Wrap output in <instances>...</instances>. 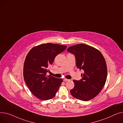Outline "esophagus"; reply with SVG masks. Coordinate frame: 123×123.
Here are the masks:
<instances>
[{
    "instance_id": "1",
    "label": "esophagus",
    "mask_w": 123,
    "mask_h": 123,
    "mask_svg": "<svg viewBox=\"0 0 123 123\" xmlns=\"http://www.w3.org/2000/svg\"><path fill=\"white\" fill-rule=\"evenodd\" d=\"M63 81H65V82H67V81H69V79H66V78H64V79H63Z\"/></svg>"
}]
</instances>
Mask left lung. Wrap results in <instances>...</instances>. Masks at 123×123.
Instances as JSON below:
<instances>
[{
    "label": "left lung",
    "mask_w": 123,
    "mask_h": 123,
    "mask_svg": "<svg viewBox=\"0 0 123 123\" xmlns=\"http://www.w3.org/2000/svg\"><path fill=\"white\" fill-rule=\"evenodd\" d=\"M67 51L75 55L77 68L84 73L80 80H73L70 93L75 98L87 101L97 96L107 80V68L104 57L97 49L84 44L71 46Z\"/></svg>",
    "instance_id": "1"
}]
</instances>
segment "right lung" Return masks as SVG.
I'll return each instance as SVG.
<instances>
[{
	"label": "right lung",
	"instance_id": "right-lung-1",
	"mask_svg": "<svg viewBox=\"0 0 123 123\" xmlns=\"http://www.w3.org/2000/svg\"><path fill=\"white\" fill-rule=\"evenodd\" d=\"M66 48L58 44H42L32 48L26 57L24 79L31 93L38 99L48 100L55 97L63 79L46 76V73L55 57Z\"/></svg>",
	"mask_w": 123,
	"mask_h": 123
}]
</instances>
